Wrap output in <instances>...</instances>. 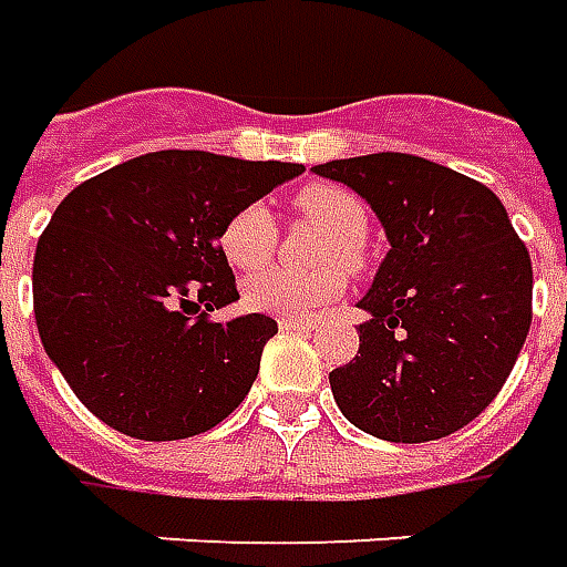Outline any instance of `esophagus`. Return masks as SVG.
I'll use <instances>...</instances> for the list:
<instances>
[{"label":"esophagus","instance_id":"esophagus-1","mask_svg":"<svg viewBox=\"0 0 567 567\" xmlns=\"http://www.w3.org/2000/svg\"><path fill=\"white\" fill-rule=\"evenodd\" d=\"M279 328L282 331H310L312 322L310 319H279Z\"/></svg>","mask_w":567,"mask_h":567}]
</instances>
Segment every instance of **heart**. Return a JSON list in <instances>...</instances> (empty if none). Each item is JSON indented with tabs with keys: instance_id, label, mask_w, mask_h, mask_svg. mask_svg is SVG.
I'll return each mask as SVG.
<instances>
[{
	"instance_id": "heart-1",
	"label": "heart",
	"mask_w": 567,
	"mask_h": 567,
	"mask_svg": "<svg viewBox=\"0 0 567 567\" xmlns=\"http://www.w3.org/2000/svg\"><path fill=\"white\" fill-rule=\"evenodd\" d=\"M295 212L331 233V239H324L319 248V264H338V260L347 267L362 264L359 243L365 239L368 212L359 196L331 184H312L295 196ZM276 243H279L276 220L270 208L260 202L243 205L220 229V255L236 270L264 267L276 251ZM343 288H347V272L340 267H322L312 272L264 270L243 285V300L255 312L303 319L324 303H331Z\"/></svg>"
}]
</instances>
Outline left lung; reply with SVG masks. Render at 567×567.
<instances>
[{"label": "left lung", "instance_id": "left-lung-1", "mask_svg": "<svg viewBox=\"0 0 567 567\" xmlns=\"http://www.w3.org/2000/svg\"><path fill=\"white\" fill-rule=\"evenodd\" d=\"M312 172L359 193L390 251L359 300V352L334 368L343 417L386 442H433L478 417L532 328V257L485 184L408 153Z\"/></svg>", "mask_w": 567, "mask_h": 567}]
</instances>
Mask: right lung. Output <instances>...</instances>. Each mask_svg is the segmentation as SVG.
I'll return each mask as SVG.
<instances>
[{
    "label": "right lung",
    "instance_id": "obj_1",
    "mask_svg": "<svg viewBox=\"0 0 567 567\" xmlns=\"http://www.w3.org/2000/svg\"><path fill=\"white\" fill-rule=\"evenodd\" d=\"M303 172L159 150L79 184L35 245L33 310L49 359L94 417L144 442L212 430L243 402L279 331L239 300L220 229Z\"/></svg>",
    "mask_w": 567,
    "mask_h": 567
}]
</instances>
